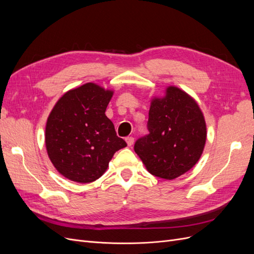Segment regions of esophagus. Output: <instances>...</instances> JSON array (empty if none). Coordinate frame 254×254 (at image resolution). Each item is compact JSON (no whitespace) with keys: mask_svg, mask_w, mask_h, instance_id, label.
Returning a JSON list of instances; mask_svg holds the SVG:
<instances>
[{"mask_svg":"<svg viewBox=\"0 0 254 254\" xmlns=\"http://www.w3.org/2000/svg\"><path fill=\"white\" fill-rule=\"evenodd\" d=\"M126 142H127V145H128V146H132V145H133V142H134V137H133V136H128V137H126Z\"/></svg>","mask_w":254,"mask_h":254,"instance_id":"esophagus-1","label":"esophagus"}]
</instances>
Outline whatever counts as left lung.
Segmentation results:
<instances>
[{"instance_id": "left-lung-1", "label": "left lung", "mask_w": 254, "mask_h": 254, "mask_svg": "<svg viewBox=\"0 0 254 254\" xmlns=\"http://www.w3.org/2000/svg\"><path fill=\"white\" fill-rule=\"evenodd\" d=\"M147 129L149 133L135 141L134 151L151 175L172 180L198 162L206 127L200 108L186 92L168 87L164 97L152 99Z\"/></svg>"}]
</instances>
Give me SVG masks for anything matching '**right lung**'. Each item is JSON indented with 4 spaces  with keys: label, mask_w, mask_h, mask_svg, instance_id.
Returning <instances> with one entry per match:
<instances>
[{
    "label": "right lung",
    "mask_w": 254,
    "mask_h": 254,
    "mask_svg": "<svg viewBox=\"0 0 254 254\" xmlns=\"http://www.w3.org/2000/svg\"><path fill=\"white\" fill-rule=\"evenodd\" d=\"M113 92L88 82L67 91L54 107L45 128V145L56 170L65 178L89 183L101 177L127 143L106 117Z\"/></svg>",
    "instance_id": "1"
}]
</instances>
